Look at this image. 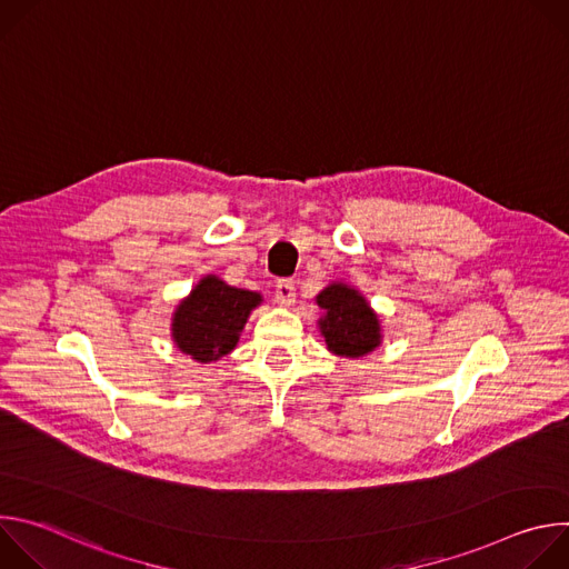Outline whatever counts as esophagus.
Masks as SVG:
<instances>
[{
    "label": "esophagus",
    "mask_w": 569,
    "mask_h": 569,
    "mask_svg": "<svg viewBox=\"0 0 569 569\" xmlns=\"http://www.w3.org/2000/svg\"><path fill=\"white\" fill-rule=\"evenodd\" d=\"M295 283L290 279H281L274 286V301L281 306H290L295 301Z\"/></svg>",
    "instance_id": "obj_1"
}]
</instances>
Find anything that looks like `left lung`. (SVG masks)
<instances>
[{"mask_svg": "<svg viewBox=\"0 0 569 569\" xmlns=\"http://www.w3.org/2000/svg\"><path fill=\"white\" fill-rule=\"evenodd\" d=\"M319 308L327 310L319 319V329L333 353L358 358L380 342V323L362 295L338 283L317 297Z\"/></svg>", "mask_w": 569, "mask_h": 569, "instance_id": "1", "label": "left lung"}]
</instances>
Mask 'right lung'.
I'll list each match as a JSON object with an SVG mask.
<instances>
[{
	"mask_svg": "<svg viewBox=\"0 0 569 569\" xmlns=\"http://www.w3.org/2000/svg\"><path fill=\"white\" fill-rule=\"evenodd\" d=\"M261 301L252 290L222 283L218 277L202 279L189 299H184L173 319V340L198 362H211L227 356L250 310Z\"/></svg>",
	"mask_w": 569,
	"mask_h": 569,
	"instance_id": "1",
	"label": "right lung"
}]
</instances>
